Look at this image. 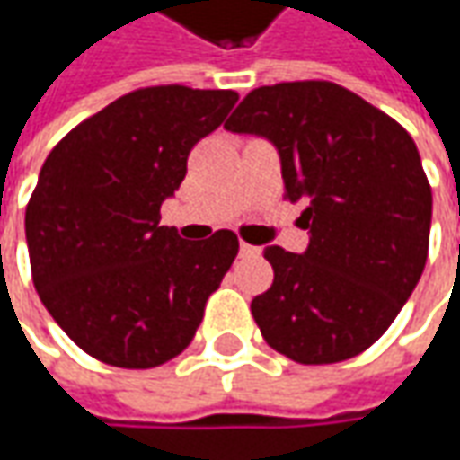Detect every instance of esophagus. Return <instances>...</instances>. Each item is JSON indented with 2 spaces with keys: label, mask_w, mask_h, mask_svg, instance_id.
I'll use <instances>...</instances> for the list:
<instances>
[{
  "label": "esophagus",
  "mask_w": 460,
  "mask_h": 460,
  "mask_svg": "<svg viewBox=\"0 0 460 460\" xmlns=\"http://www.w3.org/2000/svg\"><path fill=\"white\" fill-rule=\"evenodd\" d=\"M258 253H261V251H258L256 245H251V243H243V240H240V256H243V258H256Z\"/></svg>",
  "instance_id": "34e87169"
}]
</instances>
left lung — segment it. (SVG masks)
I'll use <instances>...</instances> for the list:
<instances>
[{
  "instance_id": "1",
  "label": "left lung",
  "mask_w": 460,
  "mask_h": 460,
  "mask_svg": "<svg viewBox=\"0 0 460 460\" xmlns=\"http://www.w3.org/2000/svg\"><path fill=\"white\" fill-rule=\"evenodd\" d=\"M269 137L284 197L302 202L307 251H263L274 284L251 302L263 341L305 366L363 353L417 287L433 191L397 119L332 81L258 86L225 122Z\"/></svg>"
}]
</instances>
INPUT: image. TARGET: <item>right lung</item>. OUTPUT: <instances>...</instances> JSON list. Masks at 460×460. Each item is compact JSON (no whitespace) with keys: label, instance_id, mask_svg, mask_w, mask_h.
I'll return each instance as SVG.
<instances>
[{"label":"right lung","instance_id":"add662e5","mask_svg":"<svg viewBox=\"0 0 460 460\" xmlns=\"http://www.w3.org/2000/svg\"><path fill=\"white\" fill-rule=\"evenodd\" d=\"M235 102L233 89H135L48 153L25 209L32 284L92 358L153 368L197 335L238 235L179 238L161 225V204L184 181L191 148Z\"/></svg>","mask_w":460,"mask_h":460}]
</instances>
